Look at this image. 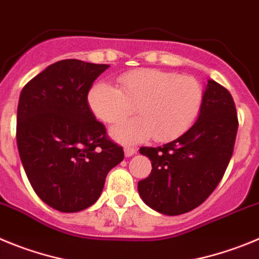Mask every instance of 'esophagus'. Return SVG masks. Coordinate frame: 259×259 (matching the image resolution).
<instances>
[{
  "label": "esophagus",
  "mask_w": 259,
  "mask_h": 259,
  "mask_svg": "<svg viewBox=\"0 0 259 259\" xmlns=\"http://www.w3.org/2000/svg\"><path fill=\"white\" fill-rule=\"evenodd\" d=\"M124 151H125V156H126V157H130V156H133V155H135V153H137V148H135V147H130V146H126L124 148Z\"/></svg>",
  "instance_id": "obj_1"
}]
</instances>
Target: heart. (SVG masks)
<instances>
[{
    "mask_svg": "<svg viewBox=\"0 0 259 259\" xmlns=\"http://www.w3.org/2000/svg\"><path fill=\"white\" fill-rule=\"evenodd\" d=\"M118 88L98 82L88 95L92 112L106 124H115L133 112L138 117L112 129V137L130 144L152 135L156 141L177 138L190 127L202 104V88L191 76L142 68L117 78Z\"/></svg>",
    "mask_w": 259,
    "mask_h": 259,
    "instance_id": "heart-1",
    "label": "heart"
}]
</instances>
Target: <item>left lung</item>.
Masks as SVG:
<instances>
[{"label": "left lung", "mask_w": 259, "mask_h": 259, "mask_svg": "<svg viewBox=\"0 0 259 259\" xmlns=\"http://www.w3.org/2000/svg\"><path fill=\"white\" fill-rule=\"evenodd\" d=\"M236 107L226 88L208 81L197 121L183 135L162 147H141L152 170L138 182V192L150 208L179 215L197 208L222 179L234 152Z\"/></svg>", "instance_id": "1"}]
</instances>
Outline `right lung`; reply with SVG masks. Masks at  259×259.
<instances>
[{
    "label": "right lung",
    "mask_w": 259,
    "mask_h": 259,
    "mask_svg": "<svg viewBox=\"0 0 259 259\" xmlns=\"http://www.w3.org/2000/svg\"><path fill=\"white\" fill-rule=\"evenodd\" d=\"M108 67L59 60L20 93L16 143L23 167L39 199L63 213L92 206L109 170L124 160L122 147L88 103L93 82Z\"/></svg>",
    "instance_id": "obj_1"
}]
</instances>
